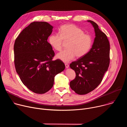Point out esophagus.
<instances>
[{"label":"esophagus","instance_id":"esophagus-1","mask_svg":"<svg viewBox=\"0 0 127 127\" xmlns=\"http://www.w3.org/2000/svg\"><path fill=\"white\" fill-rule=\"evenodd\" d=\"M65 67L66 68H69V65L67 64V63H65Z\"/></svg>","mask_w":127,"mask_h":127}]
</instances>
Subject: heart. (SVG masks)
I'll return each instance as SVG.
<instances>
[{"mask_svg": "<svg viewBox=\"0 0 127 127\" xmlns=\"http://www.w3.org/2000/svg\"><path fill=\"white\" fill-rule=\"evenodd\" d=\"M63 41L68 42L67 49L57 54V57L64 62H68L76 56L77 58L84 56L90 51L93 44L92 36L84 33V31L73 24L62 26L59 33L51 34L49 42L52 48L56 51H61Z\"/></svg>", "mask_w": 127, "mask_h": 127, "instance_id": "obj_1", "label": "heart"}]
</instances>
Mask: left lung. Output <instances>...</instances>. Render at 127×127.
Segmentation results:
<instances>
[{
    "label": "left lung",
    "instance_id": "1",
    "mask_svg": "<svg viewBox=\"0 0 127 127\" xmlns=\"http://www.w3.org/2000/svg\"><path fill=\"white\" fill-rule=\"evenodd\" d=\"M87 22L92 24L95 33L92 48L84 56L70 64L76 73L75 79L70 82V86L80 95L92 92L99 85L110 61V45L106 34L95 22Z\"/></svg>",
    "mask_w": 127,
    "mask_h": 127
}]
</instances>
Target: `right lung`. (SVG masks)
<instances>
[{"instance_id": "right-lung-1", "label": "right lung", "mask_w": 127, "mask_h": 127, "mask_svg": "<svg viewBox=\"0 0 127 127\" xmlns=\"http://www.w3.org/2000/svg\"><path fill=\"white\" fill-rule=\"evenodd\" d=\"M53 28L47 22H34L22 31L14 42L16 71L23 84L35 94L48 92L55 75L65 68L61 60H53L55 53L47 41Z\"/></svg>"}]
</instances>
